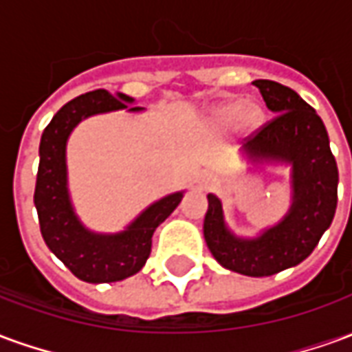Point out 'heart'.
Masks as SVG:
<instances>
[{
	"instance_id": "b5f03b06",
	"label": "heart",
	"mask_w": 352,
	"mask_h": 352,
	"mask_svg": "<svg viewBox=\"0 0 352 352\" xmlns=\"http://www.w3.org/2000/svg\"><path fill=\"white\" fill-rule=\"evenodd\" d=\"M211 120L217 126H230L236 122L241 131H251L262 120V111L254 103H243L241 100L222 101L211 111Z\"/></svg>"
}]
</instances>
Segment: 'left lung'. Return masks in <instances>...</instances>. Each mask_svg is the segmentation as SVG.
Here are the masks:
<instances>
[{
	"label": "left lung",
	"instance_id": "left-lung-1",
	"mask_svg": "<svg viewBox=\"0 0 352 352\" xmlns=\"http://www.w3.org/2000/svg\"><path fill=\"white\" fill-rule=\"evenodd\" d=\"M252 85L275 118L245 143L241 156L251 169L290 166L292 201L277 224L258 236L243 237L228 228L221 199L207 194L204 237L222 267L249 277H267L303 262L330 228L338 206V166L315 109L275 80L258 79Z\"/></svg>",
	"mask_w": 352,
	"mask_h": 352
}]
</instances>
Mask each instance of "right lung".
<instances>
[{"label":"right lung","instance_id":"right-lung-1","mask_svg":"<svg viewBox=\"0 0 352 352\" xmlns=\"http://www.w3.org/2000/svg\"><path fill=\"white\" fill-rule=\"evenodd\" d=\"M133 98L94 90L67 101L45 128L39 145V171L34 204L45 243L69 272L87 283H115L131 277L145 265L154 230L175 211L184 190L173 192L145 207L120 232L101 234L87 228L75 213L67 186V141L85 118L111 111L141 113L130 107Z\"/></svg>","mask_w":352,"mask_h":352}]
</instances>
